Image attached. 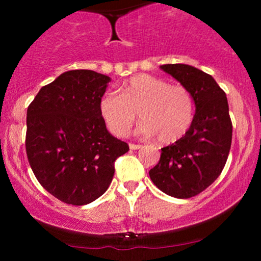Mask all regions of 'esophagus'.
Masks as SVG:
<instances>
[{
  "mask_svg": "<svg viewBox=\"0 0 261 261\" xmlns=\"http://www.w3.org/2000/svg\"><path fill=\"white\" fill-rule=\"evenodd\" d=\"M128 147H130V149H140L142 146L136 145V143H130V145H128Z\"/></svg>",
  "mask_w": 261,
  "mask_h": 261,
  "instance_id": "esophagus-1",
  "label": "esophagus"
}]
</instances>
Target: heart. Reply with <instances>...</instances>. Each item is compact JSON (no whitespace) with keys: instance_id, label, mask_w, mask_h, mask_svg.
Masks as SVG:
<instances>
[{"instance_id":"b5f03b06","label":"heart","mask_w":261,"mask_h":261,"mask_svg":"<svg viewBox=\"0 0 261 261\" xmlns=\"http://www.w3.org/2000/svg\"><path fill=\"white\" fill-rule=\"evenodd\" d=\"M119 94L106 93L99 110L108 128L116 136H125L133 126L136 112L142 119L137 131L143 136L163 143L179 140L190 127L194 116V100L184 86L169 85L167 81L136 74L122 82Z\"/></svg>"}]
</instances>
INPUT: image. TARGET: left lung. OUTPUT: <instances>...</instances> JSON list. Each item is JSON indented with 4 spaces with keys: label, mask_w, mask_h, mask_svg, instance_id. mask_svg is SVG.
Returning <instances> with one entry per match:
<instances>
[{
    "label": "left lung",
    "mask_w": 261,
    "mask_h": 261,
    "mask_svg": "<svg viewBox=\"0 0 261 261\" xmlns=\"http://www.w3.org/2000/svg\"><path fill=\"white\" fill-rule=\"evenodd\" d=\"M161 70L190 92L195 115L182 137L162 148L149 178L167 195L188 199L210 187L222 172L232 143V121L226 93L211 74L184 64Z\"/></svg>",
    "instance_id": "obj_1"
}]
</instances>
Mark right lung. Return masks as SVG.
I'll use <instances>...</instances> for the list:
<instances>
[{
	"label": "right lung",
	"instance_id": "obj_1",
	"mask_svg": "<svg viewBox=\"0 0 261 261\" xmlns=\"http://www.w3.org/2000/svg\"><path fill=\"white\" fill-rule=\"evenodd\" d=\"M109 76L91 70L61 73L41 87L27 110L25 149L45 190L72 205L103 195L114 164L128 145L108 131L99 103Z\"/></svg>",
	"mask_w": 261,
	"mask_h": 261
}]
</instances>
